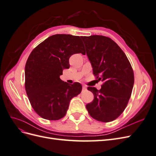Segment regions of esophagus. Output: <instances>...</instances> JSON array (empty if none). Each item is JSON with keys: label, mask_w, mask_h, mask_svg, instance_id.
<instances>
[{"label": "esophagus", "mask_w": 156, "mask_h": 156, "mask_svg": "<svg viewBox=\"0 0 156 156\" xmlns=\"http://www.w3.org/2000/svg\"><path fill=\"white\" fill-rule=\"evenodd\" d=\"M83 90H86V89H87V87H86L85 85H83Z\"/></svg>", "instance_id": "esophagus-1"}]
</instances>
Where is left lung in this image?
<instances>
[{
    "mask_svg": "<svg viewBox=\"0 0 156 156\" xmlns=\"http://www.w3.org/2000/svg\"><path fill=\"white\" fill-rule=\"evenodd\" d=\"M81 37L94 75L103 83L100 90L88 87L94 94V100L86 105L87 109L94 119L111 122L123 112L129 101L134 84L133 69L124 51L109 37Z\"/></svg>",
    "mask_w": 156,
    "mask_h": 156,
    "instance_id": "obj_1",
    "label": "left lung"
}]
</instances>
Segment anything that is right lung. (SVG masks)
<instances>
[{"mask_svg": "<svg viewBox=\"0 0 156 156\" xmlns=\"http://www.w3.org/2000/svg\"><path fill=\"white\" fill-rule=\"evenodd\" d=\"M84 52L81 37L70 34L51 36L31 52L25 65V90L32 108L41 118L62 119L70 100L81 93L79 83L69 84L60 76L69 68L71 56Z\"/></svg>", "mask_w": 156, "mask_h": 156, "instance_id": "obj_1", "label": "right lung"}]
</instances>
